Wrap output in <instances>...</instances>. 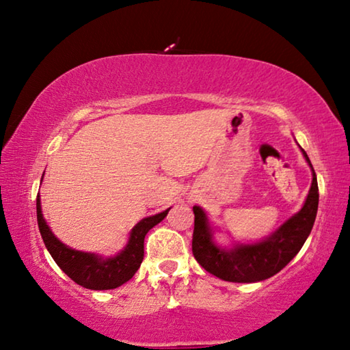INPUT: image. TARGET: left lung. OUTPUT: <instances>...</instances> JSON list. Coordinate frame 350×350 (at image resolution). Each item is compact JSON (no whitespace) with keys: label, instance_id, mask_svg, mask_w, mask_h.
<instances>
[{"label":"left lung","instance_id":"obj_1","mask_svg":"<svg viewBox=\"0 0 350 350\" xmlns=\"http://www.w3.org/2000/svg\"><path fill=\"white\" fill-rule=\"evenodd\" d=\"M301 151L312 170L309 194L301 210L264 239L248 244L234 242L230 247L217 244V228L202 206H193V254L208 273L228 282H259L281 271L301 250L312 232L319 200L315 170L303 148Z\"/></svg>","mask_w":350,"mask_h":350}]
</instances>
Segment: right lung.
Returning <instances> with one entry per match:
<instances>
[{
    "label": "right lung",
    "instance_id": "right-lung-1",
    "mask_svg": "<svg viewBox=\"0 0 350 350\" xmlns=\"http://www.w3.org/2000/svg\"><path fill=\"white\" fill-rule=\"evenodd\" d=\"M168 211L170 208L142 219L129 232V238L123 250L114 256H102L98 253L75 250V248L63 244L47 225L43 211H41L40 194L37 196L38 228L47 252L70 280L79 286L91 290L117 288L131 280L144 260V241L146 233L154 225L162 222L167 217Z\"/></svg>",
    "mask_w": 350,
    "mask_h": 350
}]
</instances>
